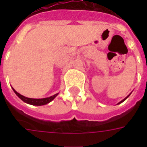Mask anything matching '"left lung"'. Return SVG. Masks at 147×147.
Returning <instances> with one entry per match:
<instances>
[{"mask_svg":"<svg viewBox=\"0 0 147 147\" xmlns=\"http://www.w3.org/2000/svg\"><path fill=\"white\" fill-rule=\"evenodd\" d=\"M129 95H130V94H129ZM129 95H128V96H127V97H126V98H124V99H123V100H121V102H119V103H118V104H121V103H122V102H123V101H124V100H126V99H127V98H128V97H129Z\"/></svg>","mask_w":147,"mask_h":147,"instance_id":"left-lung-1","label":"left lung"}]
</instances>
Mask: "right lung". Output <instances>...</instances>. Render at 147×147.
Wrapping results in <instances>:
<instances>
[{
	"instance_id": "1",
	"label": "right lung",
	"mask_w": 147,
	"mask_h": 147,
	"mask_svg": "<svg viewBox=\"0 0 147 147\" xmlns=\"http://www.w3.org/2000/svg\"><path fill=\"white\" fill-rule=\"evenodd\" d=\"M13 92H14L15 94H17V96L19 97L23 101H24L25 103H27L29 105H36V106H41V105H47V104L49 103L50 101H52V100L58 95V94H54V95H53V96L49 97V98H39V99H36V98H26V97H24L23 96V95H21L20 94H19L18 92H16L13 88Z\"/></svg>"
}]
</instances>
